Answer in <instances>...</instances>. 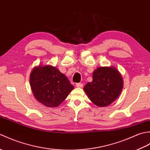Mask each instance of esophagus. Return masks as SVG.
<instances>
[{
    "label": "esophagus",
    "mask_w": 150,
    "mask_h": 150,
    "mask_svg": "<svg viewBox=\"0 0 150 150\" xmlns=\"http://www.w3.org/2000/svg\"><path fill=\"white\" fill-rule=\"evenodd\" d=\"M75 86L77 88H82V86H83V84H82V83H77Z\"/></svg>",
    "instance_id": "obj_1"
}]
</instances>
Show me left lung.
I'll use <instances>...</instances> for the list:
<instances>
[{
    "label": "left lung",
    "mask_w": 150,
    "mask_h": 150,
    "mask_svg": "<svg viewBox=\"0 0 150 150\" xmlns=\"http://www.w3.org/2000/svg\"><path fill=\"white\" fill-rule=\"evenodd\" d=\"M123 87L122 79L113 67H99L93 73V81L84 90L90 100L100 107L107 106L119 96Z\"/></svg>",
    "instance_id": "obj_1"
}]
</instances>
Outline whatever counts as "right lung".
I'll use <instances>...</instances> for the list:
<instances>
[{
	"mask_svg": "<svg viewBox=\"0 0 150 150\" xmlns=\"http://www.w3.org/2000/svg\"><path fill=\"white\" fill-rule=\"evenodd\" d=\"M30 85L36 99L50 108L59 106L74 88L58 69L48 65L39 66L33 69Z\"/></svg>",
	"mask_w": 150,
	"mask_h": 150,
	"instance_id": "add662e5",
	"label": "right lung"
}]
</instances>
